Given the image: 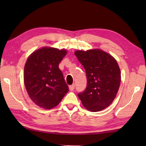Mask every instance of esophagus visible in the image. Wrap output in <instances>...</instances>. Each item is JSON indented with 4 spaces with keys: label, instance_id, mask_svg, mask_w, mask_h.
<instances>
[{
    "label": "esophagus",
    "instance_id": "obj_1",
    "mask_svg": "<svg viewBox=\"0 0 146 146\" xmlns=\"http://www.w3.org/2000/svg\"><path fill=\"white\" fill-rule=\"evenodd\" d=\"M75 85H70V86H69V89H70V90H71V91H73V90H74V89H75Z\"/></svg>",
    "mask_w": 146,
    "mask_h": 146
}]
</instances>
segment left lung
Instances as JSON below:
<instances>
[{"mask_svg": "<svg viewBox=\"0 0 146 146\" xmlns=\"http://www.w3.org/2000/svg\"><path fill=\"white\" fill-rule=\"evenodd\" d=\"M75 54L83 67L87 86L78 94L83 106L98 111L109 106L116 97L121 81L117 61L107 52L98 49L76 51Z\"/></svg>", "mask_w": 146, "mask_h": 146, "instance_id": "obj_1", "label": "left lung"}]
</instances>
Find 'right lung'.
<instances>
[{
  "instance_id": "obj_1",
  "label": "right lung",
  "mask_w": 146,
  "mask_h": 146,
  "mask_svg": "<svg viewBox=\"0 0 146 146\" xmlns=\"http://www.w3.org/2000/svg\"><path fill=\"white\" fill-rule=\"evenodd\" d=\"M65 49L44 47L33 52L24 66V81L32 101L51 109L60 104L69 90L58 65L66 55Z\"/></svg>"
}]
</instances>
